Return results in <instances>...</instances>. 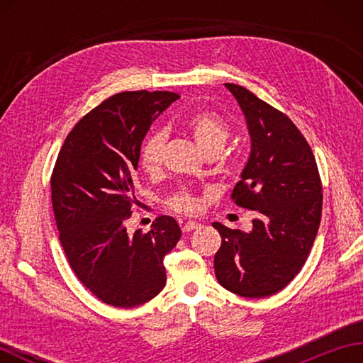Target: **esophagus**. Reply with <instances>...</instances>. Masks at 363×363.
Returning <instances> with one entry per match:
<instances>
[{
  "instance_id": "obj_1",
  "label": "esophagus",
  "mask_w": 363,
  "mask_h": 363,
  "mask_svg": "<svg viewBox=\"0 0 363 363\" xmlns=\"http://www.w3.org/2000/svg\"><path fill=\"white\" fill-rule=\"evenodd\" d=\"M199 226H201V225H199V223H196V221H187L186 225L182 226V230H184V233H191V230L198 229Z\"/></svg>"
}]
</instances>
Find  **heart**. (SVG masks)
<instances>
[{
    "label": "heart",
    "mask_w": 363,
    "mask_h": 363,
    "mask_svg": "<svg viewBox=\"0 0 363 363\" xmlns=\"http://www.w3.org/2000/svg\"><path fill=\"white\" fill-rule=\"evenodd\" d=\"M186 128L194 137L198 148L204 152V156H217L225 148L229 137L230 128L228 121L221 115L215 112H198L186 121ZM167 135L164 130H154L145 138L140 148V164L145 172L152 173L159 168L162 162ZM167 204L173 211L181 213H194L198 211L196 198L187 190H179L177 194L168 198Z\"/></svg>",
    "instance_id": "obj_1"
}]
</instances>
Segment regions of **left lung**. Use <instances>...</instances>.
<instances>
[{
	"label": "left lung",
	"instance_id": "1",
	"mask_svg": "<svg viewBox=\"0 0 363 363\" xmlns=\"http://www.w3.org/2000/svg\"><path fill=\"white\" fill-rule=\"evenodd\" d=\"M240 104L251 135V154L233 201L256 211L251 233L212 226L221 235L215 276L245 298L281 291L309 256L318 233L323 187L309 143L287 115L237 84H225Z\"/></svg>",
	"mask_w": 363,
	"mask_h": 363
}]
</instances>
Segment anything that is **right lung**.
<instances>
[{"label": "right lung", "mask_w": 363, "mask_h": 363, "mask_svg": "<svg viewBox=\"0 0 363 363\" xmlns=\"http://www.w3.org/2000/svg\"><path fill=\"white\" fill-rule=\"evenodd\" d=\"M177 98L140 90L104 99L76 123L52 169V211L68 264L84 287L113 307L129 309L159 295L167 282L164 257L181 238L168 215L146 234L126 230L142 142Z\"/></svg>", "instance_id": "add662e5"}]
</instances>
